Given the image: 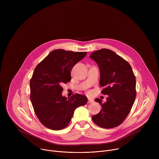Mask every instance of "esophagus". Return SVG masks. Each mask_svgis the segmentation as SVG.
<instances>
[{
    "label": "esophagus",
    "mask_w": 159,
    "mask_h": 159,
    "mask_svg": "<svg viewBox=\"0 0 159 159\" xmlns=\"http://www.w3.org/2000/svg\"><path fill=\"white\" fill-rule=\"evenodd\" d=\"M94 102V100L90 99V98H88V103H93Z\"/></svg>",
    "instance_id": "34e87169"
}]
</instances>
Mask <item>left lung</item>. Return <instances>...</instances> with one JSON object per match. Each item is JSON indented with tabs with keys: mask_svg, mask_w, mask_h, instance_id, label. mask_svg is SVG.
<instances>
[{
	"mask_svg": "<svg viewBox=\"0 0 159 159\" xmlns=\"http://www.w3.org/2000/svg\"><path fill=\"white\" fill-rule=\"evenodd\" d=\"M100 70L99 85L104 89L102 93L107 95L104 104L99 98L96 102L101 104L98 114L92 116L99 126L112 128L119 126L126 119L136 98V79L130 65L116 53L102 48L90 54Z\"/></svg>",
	"mask_w": 159,
	"mask_h": 159,
	"instance_id": "1",
	"label": "left lung"
}]
</instances>
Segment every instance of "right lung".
I'll return each mask as SVG.
<instances>
[{"label":"right lung","instance_id":"add662e5","mask_svg":"<svg viewBox=\"0 0 159 159\" xmlns=\"http://www.w3.org/2000/svg\"><path fill=\"white\" fill-rule=\"evenodd\" d=\"M86 55L87 52L55 50L35 68L30 84V99L37 117L47 128H66L75 109L87 102L83 95L75 94L67 98L61 94V85L71 80L72 68Z\"/></svg>","mask_w":159,"mask_h":159}]
</instances>
